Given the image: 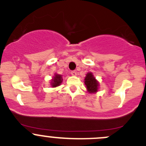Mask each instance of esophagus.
<instances>
[{
  "label": "esophagus",
  "instance_id": "1",
  "mask_svg": "<svg viewBox=\"0 0 146 146\" xmlns=\"http://www.w3.org/2000/svg\"><path fill=\"white\" fill-rule=\"evenodd\" d=\"M70 73H71L72 76H77V72H76V70H72V71L70 72Z\"/></svg>",
  "mask_w": 146,
  "mask_h": 146
}]
</instances>
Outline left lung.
Listing matches in <instances>:
<instances>
[{"label":"left lung","mask_w":146,"mask_h":146,"mask_svg":"<svg viewBox=\"0 0 146 146\" xmlns=\"http://www.w3.org/2000/svg\"><path fill=\"white\" fill-rule=\"evenodd\" d=\"M85 85H86L88 92H90V93H94V92H96L98 91L99 83L95 80V77L92 74V73H88L85 78Z\"/></svg>","instance_id":"obj_1"}]
</instances>
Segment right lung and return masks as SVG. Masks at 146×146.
<instances>
[{"label": "right lung", "instance_id": "add662e5", "mask_svg": "<svg viewBox=\"0 0 146 146\" xmlns=\"http://www.w3.org/2000/svg\"><path fill=\"white\" fill-rule=\"evenodd\" d=\"M62 82V77L61 75H55L53 80H51V85L52 87H57L60 85V84Z\"/></svg>", "mask_w": 146, "mask_h": 146}]
</instances>
